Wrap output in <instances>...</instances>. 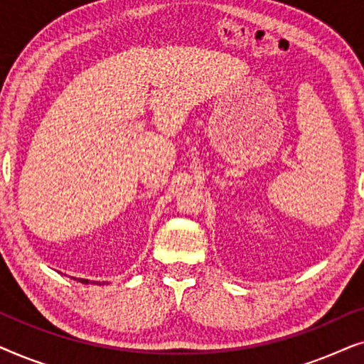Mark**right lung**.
I'll list each match as a JSON object with an SVG mask.
<instances>
[{"label":"right lung","mask_w":364,"mask_h":364,"mask_svg":"<svg viewBox=\"0 0 364 364\" xmlns=\"http://www.w3.org/2000/svg\"><path fill=\"white\" fill-rule=\"evenodd\" d=\"M81 282H82V283H89V282H87V280H81Z\"/></svg>","instance_id":"add662e5"}]
</instances>
